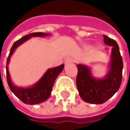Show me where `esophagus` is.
<instances>
[{"label": "esophagus", "instance_id": "1", "mask_svg": "<svg viewBox=\"0 0 130 130\" xmlns=\"http://www.w3.org/2000/svg\"><path fill=\"white\" fill-rule=\"evenodd\" d=\"M72 62H74V59H72V58H71V57H68V58H67L65 61V64L72 63Z\"/></svg>", "mask_w": 130, "mask_h": 130}]
</instances>
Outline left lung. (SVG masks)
Listing matches in <instances>:
<instances>
[{
  "instance_id": "1",
  "label": "left lung",
  "mask_w": 130,
  "mask_h": 130,
  "mask_svg": "<svg viewBox=\"0 0 130 130\" xmlns=\"http://www.w3.org/2000/svg\"><path fill=\"white\" fill-rule=\"evenodd\" d=\"M104 43L112 46L108 71L103 78L95 77L90 68L85 65H77V88L81 99L91 104H103L119 90L122 81L123 59L119 46L115 40L103 35Z\"/></svg>"
}]
</instances>
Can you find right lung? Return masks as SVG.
I'll list each match as a JSON object with an SVG mask.
<instances>
[{"instance_id": "right-lung-1", "label": "right lung", "mask_w": 130, "mask_h": 130, "mask_svg": "<svg viewBox=\"0 0 130 130\" xmlns=\"http://www.w3.org/2000/svg\"><path fill=\"white\" fill-rule=\"evenodd\" d=\"M50 35L48 33L43 32H36L29 34L22 37L21 39L18 40L13 43V46L10 49V52L7 61V80L10 90L14 93V95L19 98L22 102L27 105H36L41 102H45L49 99L51 95V92L53 90V84L55 83L56 79L59 75V74L62 71L65 65H59L57 67H54L53 68H49L44 73V74L40 77L38 81H37L34 85L28 87H20L15 86L13 83L10 75L9 73L8 64L10 63V57L12 56L15 50L22 43L26 42L32 37H46Z\"/></svg>"}]
</instances>
